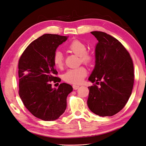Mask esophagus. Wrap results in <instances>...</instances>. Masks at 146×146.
<instances>
[{
    "mask_svg": "<svg viewBox=\"0 0 146 146\" xmlns=\"http://www.w3.org/2000/svg\"><path fill=\"white\" fill-rule=\"evenodd\" d=\"M72 87H73V89H74V90H77L78 88H79V86H78V85H74L72 86Z\"/></svg>",
    "mask_w": 146,
    "mask_h": 146,
    "instance_id": "1",
    "label": "esophagus"
}]
</instances>
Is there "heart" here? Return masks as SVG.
Listing matches in <instances>:
<instances>
[{"instance_id": "b5f03b06", "label": "heart", "mask_w": 146, "mask_h": 146, "mask_svg": "<svg viewBox=\"0 0 146 146\" xmlns=\"http://www.w3.org/2000/svg\"><path fill=\"white\" fill-rule=\"evenodd\" d=\"M68 48L74 54L80 56V61L85 64H90L93 60L92 56L87 52L86 46L79 40H74L70 42ZM53 61L56 68H62L64 63V56L63 53L60 50H56L53 56ZM87 75L86 69L83 67L70 69L67 70L63 76L64 80L69 83L80 84Z\"/></svg>"}]
</instances>
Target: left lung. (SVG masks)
Listing matches in <instances>:
<instances>
[{
	"label": "left lung",
	"mask_w": 146,
	"mask_h": 146,
	"mask_svg": "<svg viewBox=\"0 0 146 146\" xmlns=\"http://www.w3.org/2000/svg\"><path fill=\"white\" fill-rule=\"evenodd\" d=\"M98 39L95 68L88 80L87 104L100 116H112L125 107L134 84L133 63L130 54L117 39L102 32H91Z\"/></svg>",
	"instance_id": "1"
}]
</instances>
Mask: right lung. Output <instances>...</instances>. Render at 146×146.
I'll use <instances>...</instances> for the list:
<instances>
[{
    "instance_id": "1",
    "label": "right lung",
    "mask_w": 146,
    "mask_h": 146,
    "mask_svg": "<svg viewBox=\"0 0 146 146\" xmlns=\"http://www.w3.org/2000/svg\"><path fill=\"white\" fill-rule=\"evenodd\" d=\"M68 37L44 34L25 48L19 60V95L25 107L33 116L43 121L58 119L64 112L67 97L73 88L61 83L52 88L51 82H60L53 56L57 47Z\"/></svg>"
}]
</instances>
